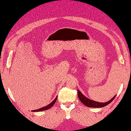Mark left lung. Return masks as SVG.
Segmentation results:
<instances>
[{
	"label": "left lung",
	"instance_id": "1",
	"mask_svg": "<svg viewBox=\"0 0 131 131\" xmlns=\"http://www.w3.org/2000/svg\"><path fill=\"white\" fill-rule=\"evenodd\" d=\"M78 98H79V100H81V102H82L84 105L88 106V107L92 108H101L103 107V106H106V105L110 104V103L114 100V99H115L116 97V95H115L110 100H109V101L105 102V103H101V102H95L94 101V100H91V99L87 98V97L84 95L79 90H78Z\"/></svg>",
	"mask_w": 131,
	"mask_h": 131
}]
</instances>
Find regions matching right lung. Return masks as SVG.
Masks as SVG:
<instances>
[{"mask_svg":"<svg viewBox=\"0 0 131 131\" xmlns=\"http://www.w3.org/2000/svg\"><path fill=\"white\" fill-rule=\"evenodd\" d=\"M57 97H56V98H55L54 100L52 101L50 104H49L48 105H47L46 106H43V107L41 108L40 109H37V110H32V112H41V111H44V110H47L49 109L50 108L52 107L53 105L55 104V103L57 101Z\"/></svg>","mask_w":131,"mask_h":131,"instance_id":"add662e5","label":"right lung"}]
</instances>
